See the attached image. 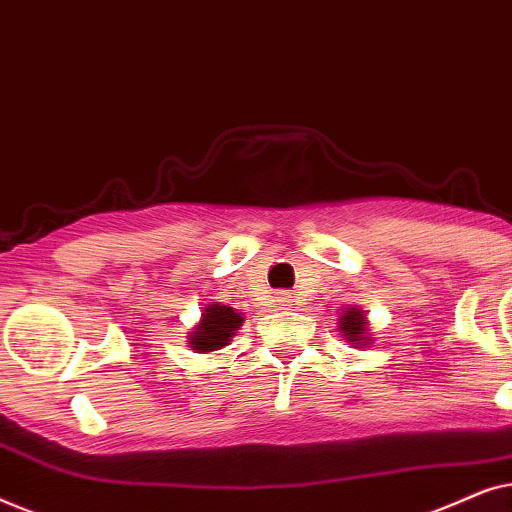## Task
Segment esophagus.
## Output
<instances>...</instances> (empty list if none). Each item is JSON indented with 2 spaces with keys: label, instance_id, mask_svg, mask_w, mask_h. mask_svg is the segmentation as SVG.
<instances>
[{
  "label": "esophagus",
  "instance_id": "1",
  "mask_svg": "<svg viewBox=\"0 0 512 512\" xmlns=\"http://www.w3.org/2000/svg\"><path fill=\"white\" fill-rule=\"evenodd\" d=\"M275 300H277V305H282V307H286L291 303V296L286 291H277L275 293Z\"/></svg>",
  "mask_w": 512,
  "mask_h": 512
}]
</instances>
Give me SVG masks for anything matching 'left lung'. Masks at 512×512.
Listing matches in <instances>:
<instances>
[{"instance_id": "8db88e82", "label": "left lung", "mask_w": 512, "mask_h": 512, "mask_svg": "<svg viewBox=\"0 0 512 512\" xmlns=\"http://www.w3.org/2000/svg\"><path fill=\"white\" fill-rule=\"evenodd\" d=\"M342 331H345V335H349V340L352 342L361 340V333L366 331V319L361 317V312H356L352 307V310L342 317Z\"/></svg>"}]
</instances>
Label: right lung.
I'll list each match as a JSON object with an SVG mask.
<instances>
[{"mask_svg": "<svg viewBox=\"0 0 512 512\" xmlns=\"http://www.w3.org/2000/svg\"><path fill=\"white\" fill-rule=\"evenodd\" d=\"M242 321L244 319L233 307L209 305L202 312V324L195 328L193 338L188 342H191L193 349H200V352H214V349L228 345L233 333L240 331Z\"/></svg>", "mask_w": 512, "mask_h": 512, "instance_id": "add662e5", "label": "right lung"}]
</instances>
